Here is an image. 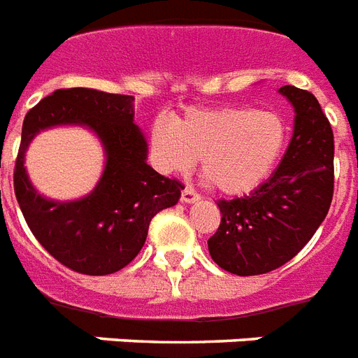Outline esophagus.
<instances>
[{
    "label": "esophagus",
    "mask_w": 358,
    "mask_h": 358,
    "mask_svg": "<svg viewBox=\"0 0 358 358\" xmlns=\"http://www.w3.org/2000/svg\"><path fill=\"white\" fill-rule=\"evenodd\" d=\"M196 201H201V195H199L193 187H185V189L182 191V202H184V204H193V202Z\"/></svg>",
    "instance_id": "34e87169"
}]
</instances>
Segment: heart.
Instances as JSON below:
<instances>
[{
    "label": "heart",
    "mask_w": 358,
    "mask_h": 358,
    "mask_svg": "<svg viewBox=\"0 0 358 358\" xmlns=\"http://www.w3.org/2000/svg\"><path fill=\"white\" fill-rule=\"evenodd\" d=\"M286 122L275 111L247 106L189 109L171 122L152 120L148 145L165 174L187 173L201 159L202 178L224 195L255 191L286 145Z\"/></svg>",
    "instance_id": "1"
}]
</instances>
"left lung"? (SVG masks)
Instances as JSON below:
<instances>
[{"label": "left lung", "mask_w": 358, "mask_h": 358, "mask_svg": "<svg viewBox=\"0 0 358 358\" xmlns=\"http://www.w3.org/2000/svg\"><path fill=\"white\" fill-rule=\"evenodd\" d=\"M278 92L294 106V134L275 173L250 195L219 201L223 213L208 239L213 262L239 277L289 262L327 215L334 189V137L316 96L294 85Z\"/></svg>", "instance_id": "left-lung-1"}]
</instances>
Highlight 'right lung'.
<instances>
[{"instance_id": "add662e5", "label": "right lung", "mask_w": 358, "mask_h": 358, "mask_svg": "<svg viewBox=\"0 0 358 358\" xmlns=\"http://www.w3.org/2000/svg\"><path fill=\"white\" fill-rule=\"evenodd\" d=\"M55 125H83L103 143L106 163L97 187L78 201L41 196L24 171V150L36 133ZM148 145L134 122V96L74 87L42 98L22 126L14 193L38 243L83 275H111L139 255L152 217L174 206L184 185L146 163Z\"/></svg>"}]
</instances>
